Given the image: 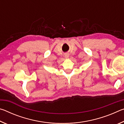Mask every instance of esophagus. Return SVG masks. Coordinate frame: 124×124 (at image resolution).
Wrapping results in <instances>:
<instances>
[{"instance_id":"34e87169","label":"esophagus","mask_w":124,"mask_h":124,"mask_svg":"<svg viewBox=\"0 0 124 124\" xmlns=\"http://www.w3.org/2000/svg\"><path fill=\"white\" fill-rule=\"evenodd\" d=\"M64 56H65V58H68L69 57V54H65Z\"/></svg>"}]
</instances>
